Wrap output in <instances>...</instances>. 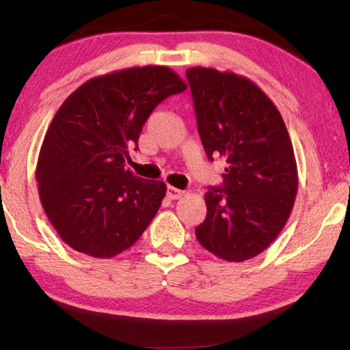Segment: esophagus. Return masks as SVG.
Masks as SVG:
<instances>
[{
    "instance_id": "34e87169",
    "label": "esophagus",
    "mask_w": 350,
    "mask_h": 350,
    "mask_svg": "<svg viewBox=\"0 0 350 350\" xmlns=\"http://www.w3.org/2000/svg\"><path fill=\"white\" fill-rule=\"evenodd\" d=\"M181 196H183V191L181 189H176V188H174V186H169V188H167V198L169 199L176 200V199H180Z\"/></svg>"
}]
</instances>
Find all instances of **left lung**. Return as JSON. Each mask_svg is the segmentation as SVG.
<instances>
[{
	"label": "left lung",
	"instance_id": "1",
	"mask_svg": "<svg viewBox=\"0 0 350 350\" xmlns=\"http://www.w3.org/2000/svg\"><path fill=\"white\" fill-rule=\"evenodd\" d=\"M205 154L226 159L223 185L205 194L200 245L226 261L265 252L288 219L298 191L293 145L279 109L250 79L186 70Z\"/></svg>",
	"mask_w": 350,
	"mask_h": 350
}]
</instances>
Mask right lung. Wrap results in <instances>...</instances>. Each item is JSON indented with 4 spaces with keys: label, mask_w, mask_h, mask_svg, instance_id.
<instances>
[{
    "label": "right lung",
    "mask_w": 350,
    "mask_h": 350,
    "mask_svg": "<svg viewBox=\"0 0 350 350\" xmlns=\"http://www.w3.org/2000/svg\"><path fill=\"white\" fill-rule=\"evenodd\" d=\"M183 90L167 66L127 68L89 79L55 113L38 157V191L51 224L76 252L116 256L156 217L165 183L124 164L152 109Z\"/></svg>",
    "instance_id": "obj_1"
}]
</instances>
